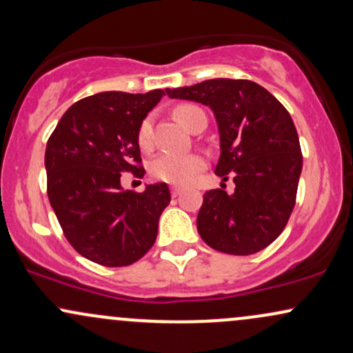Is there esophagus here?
Here are the masks:
<instances>
[{"mask_svg": "<svg viewBox=\"0 0 353 353\" xmlns=\"http://www.w3.org/2000/svg\"><path fill=\"white\" fill-rule=\"evenodd\" d=\"M181 188H179V185H172V188H171V192H172V197H177V196H179V194H181Z\"/></svg>", "mask_w": 353, "mask_h": 353, "instance_id": "esophagus-1", "label": "esophagus"}]
</instances>
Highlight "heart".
<instances>
[{
  "label": "heart",
  "mask_w": 353,
  "mask_h": 353,
  "mask_svg": "<svg viewBox=\"0 0 353 353\" xmlns=\"http://www.w3.org/2000/svg\"><path fill=\"white\" fill-rule=\"evenodd\" d=\"M199 108L190 106V104H184L176 109V116L185 128L190 129L192 124V117ZM152 137V123L151 117H145L141 123L139 131H137V144L141 149H148L151 145ZM204 169V159L199 154H171L164 152L159 154L156 159L151 163V174L156 179L169 182V184H189L194 177Z\"/></svg>",
  "instance_id": "b5f03b06"
}]
</instances>
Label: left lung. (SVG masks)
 <instances>
[{
	"mask_svg": "<svg viewBox=\"0 0 353 353\" xmlns=\"http://www.w3.org/2000/svg\"><path fill=\"white\" fill-rule=\"evenodd\" d=\"M165 92L212 109L221 141L216 174L228 181L229 173L236 184L232 194H204L197 214L202 241L232 255L265 249L287 225L302 172L292 117L265 88L247 79H208Z\"/></svg>",
	"mask_w": 353,
	"mask_h": 353,
	"instance_id": "left-lung-1",
	"label": "left lung"
}]
</instances>
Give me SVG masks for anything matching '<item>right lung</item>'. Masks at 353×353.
Masks as SVG:
<instances>
[{
  "mask_svg": "<svg viewBox=\"0 0 353 353\" xmlns=\"http://www.w3.org/2000/svg\"><path fill=\"white\" fill-rule=\"evenodd\" d=\"M165 94L98 92L64 112L46 144L48 197L70 244L96 264H134L151 249L171 202L165 182L124 190L121 174H143L137 131Z\"/></svg>",
  "mask_w": 353,
  "mask_h": 353,
  "instance_id": "1",
  "label": "right lung"
}]
</instances>
